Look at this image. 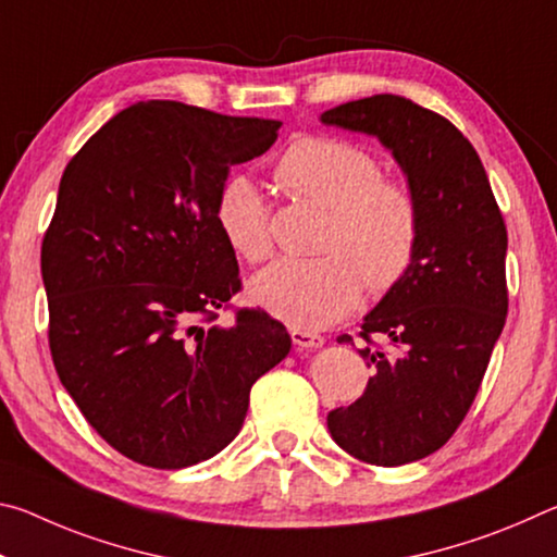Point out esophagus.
I'll return each instance as SVG.
<instances>
[{"label":"esophagus","mask_w":557,"mask_h":557,"mask_svg":"<svg viewBox=\"0 0 557 557\" xmlns=\"http://www.w3.org/2000/svg\"><path fill=\"white\" fill-rule=\"evenodd\" d=\"M292 342L299 348H319L324 346V336L312 334V332H301V329H292Z\"/></svg>","instance_id":"esophagus-1"}]
</instances>
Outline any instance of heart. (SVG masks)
<instances>
[{
    "instance_id": "b5f03b06",
    "label": "heart",
    "mask_w": 557,
    "mask_h": 557,
    "mask_svg": "<svg viewBox=\"0 0 557 557\" xmlns=\"http://www.w3.org/2000/svg\"><path fill=\"white\" fill-rule=\"evenodd\" d=\"M289 191L332 211L319 260L282 258L250 280V299L301 332L332 326L373 292L408 272L420 238V209L410 188L385 182L381 162L363 147L332 137L292 145L277 164ZM215 223L228 248L248 262L270 256V215L252 178H225Z\"/></svg>"
}]
</instances>
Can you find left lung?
<instances>
[{
    "mask_svg": "<svg viewBox=\"0 0 557 557\" xmlns=\"http://www.w3.org/2000/svg\"><path fill=\"white\" fill-rule=\"evenodd\" d=\"M324 125L379 137L408 178L420 238L405 275L363 317L400 356L361 348L373 379L329 412L348 455L398 467L437 451L476 398L508 312L506 225L476 149L437 112L400 96H371L322 112ZM338 342H354L338 336Z\"/></svg>",
    "mask_w": 557,
    "mask_h": 557,
    "instance_id": "obj_1",
    "label": "left lung"
}]
</instances>
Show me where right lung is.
Returning a JSON list of instances; mask_svg holds the SVG:
<instances>
[{
    "instance_id": "1",
    "label": "right lung",
    "mask_w": 557,
    "mask_h": 557,
    "mask_svg": "<svg viewBox=\"0 0 557 557\" xmlns=\"http://www.w3.org/2000/svg\"><path fill=\"white\" fill-rule=\"evenodd\" d=\"M277 120L174 100L129 106L61 176L41 245L49 344L63 388L120 455L184 469L238 435L250 388L289 354L277 319L240 309L215 223L231 166L275 145Z\"/></svg>"
}]
</instances>
